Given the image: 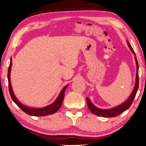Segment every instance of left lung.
Masks as SVG:
<instances>
[{"label":"left lung","mask_w":146,"mask_h":146,"mask_svg":"<svg viewBox=\"0 0 146 146\" xmlns=\"http://www.w3.org/2000/svg\"><path fill=\"white\" fill-rule=\"evenodd\" d=\"M129 48H130L131 51H132V53L135 55V53L134 52V50L131 46L130 44L128 42ZM135 61H136V65H137V73H136V79H135V87L134 88V90H133L132 93L131 94V95L128 100H126V102H124V103L120 104L116 107H114L113 108H111V109H108V110H103L100 109V108H98L96 107L95 106H94L93 103L91 102V100L88 97H87V103L88 105V107H89V110H91V112L94 114L98 116H102V117H106V118H108V117H115L118 116L120 114H122V112H124L125 110H128L130 106L132 105L133 101H134V99L135 98V95H136L137 89H138L139 87V75H138V69H139V65L138 63H137V58L135 56Z\"/></svg>","instance_id":"obj_1"}]
</instances>
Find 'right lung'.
I'll return each instance as SVG.
<instances>
[{
	"label": "right lung",
	"instance_id": "1",
	"mask_svg": "<svg viewBox=\"0 0 146 146\" xmlns=\"http://www.w3.org/2000/svg\"><path fill=\"white\" fill-rule=\"evenodd\" d=\"M12 66V61L11 59V62H10V65L9 67V70H8V81H9V93L11 94V96L13 101L15 102L16 105L18 107L20 108L22 111L25 112V113L30 115V116H47L49 114H54L55 112H56L59 108H60L61 104L63 103V98H64V93L65 89H66L67 86L64 87L62 91L59 94V95L55 101L52 103L50 105H49L46 107L42 108H32L27 107V106L23 105V104L20 103V102L17 100V98H16V96H14L12 91V87H11V79H10V73H11V69Z\"/></svg>",
	"mask_w": 146,
	"mask_h": 146
}]
</instances>
